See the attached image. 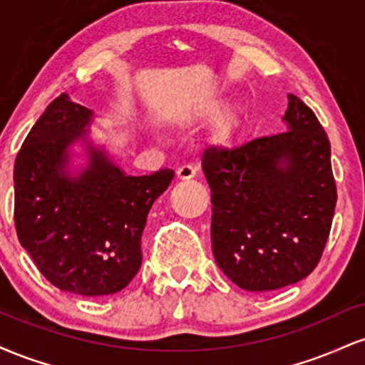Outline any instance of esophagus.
<instances>
[{
  "instance_id": "esophagus-1",
  "label": "esophagus",
  "mask_w": 365,
  "mask_h": 365,
  "mask_svg": "<svg viewBox=\"0 0 365 365\" xmlns=\"http://www.w3.org/2000/svg\"><path fill=\"white\" fill-rule=\"evenodd\" d=\"M177 177L180 180H192L197 177V166L194 165H183L177 170Z\"/></svg>"
}]
</instances>
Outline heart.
Returning <instances> with one entry per match:
<instances>
[{"mask_svg":"<svg viewBox=\"0 0 365 365\" xmlns=\"http://www.w3.org/2000/svg\"><path fill=\"white\" fill-rule=\"evenodd\" d=\"M223 108V101L221 99H211V101L204 103L199 110L195 111L197 118H212L217 115ZM242 127V116L237 111H228L225 115H221L216 120L215 128H212V137L220 144H228L233 140V137L237 135L238 130Z\"/></svg>","mask_w":365,"mask_h":365,"instance_id":"1","label":"heart"}]
</instances>
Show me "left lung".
<instances>
[{
	"mask_svg": "<svg viewBox=\"0 0 365 365\" xmlns=\"http://www.w3.org/2000/svg\"><path fill=\"white\" fill-rule=\"evenodd\" d=\"M287 132L237 148L209 145L212 254L249 292L288 287L316 269L328 242L336 183L331 148L314 111L288 94Z\"/></svg>",
	"mask_w": 365,
	"mask_h": 365,
	"instance_id": "8db88e82",
	"label": "left lung"
}]
</instances>
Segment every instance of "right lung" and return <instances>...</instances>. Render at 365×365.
<instances>
[{
	"label": "right lung",
	"instance_id": "add662e5",
	"mask_svg": "<svg viewBox=\"0 0 365 365\" xmlns=\"http://www.w3.org/2000/svg\"><path fill=\"white\" fill-rule=\"evenodd\" d=\"M91 115L58 96L25 137L14 170L20 244L49 283L83 297L111 295L132 282L150 207L175 177L170 168L128 177L94 148L81 177H66L68 148Z\"/></svg>",
	"mask_w": 365,
	"mask_h": 365
}]
</instances>
